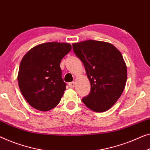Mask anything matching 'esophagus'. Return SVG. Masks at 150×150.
Returning a JSON list of instances; mask_svg holds the SVG:
<instances>
[{
    "label": "esophagus",
    "instance_id": "34e87169",
    "mask_svg": "<svg viewBox=\"0 0 150 150\" xmlns=\"http://www.w3.org/2000/svg\"><path fill=\"white\" fill-rule=\"evenodd\" d=\"M68 86H70V88H74V86H75V82L74 81V82H70V83L68 84Z\"/></svg>",
    "mask_w": 150,
    "mask_h": 150
}]
</instances>
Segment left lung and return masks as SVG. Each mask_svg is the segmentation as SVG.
<instances>
[{
	"mask_svg": "<svg viewBox=\"0 0 150 150\" xmlns=\"http://www.w3.org/2000/svg\"><path fill=\"white\" fill-rule=\"evenodd\" d=\"M72 47L91 83L90 93L82 102L95 112L107 111L120 98L127 82V68L122 54L103 41L88 40L73 43Z\"/></svg>",
	"mask_w": 150,
	"mask_h": 150,
	"instance_id": "1",
	"label": "left lung"
}]
</instances>
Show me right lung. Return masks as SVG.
Instances as JSON below:
<instances>
[{"mask_svg":"<svg viewBox=\"0 0 150 150\" xmlns=\"http://www.w3.org/2000/svg\"><path fill=\"white\" fill-rule=\"evenodd\" d=\"M69 43L49 42L28 51L19 66L18 84L28 103L40 111H49L59 103L66 90L60 62L71 51Z\"/></svg>","mask_w":150,"mask_h":150,"instance_id":"1","label":"right lung"}]
</instances>
